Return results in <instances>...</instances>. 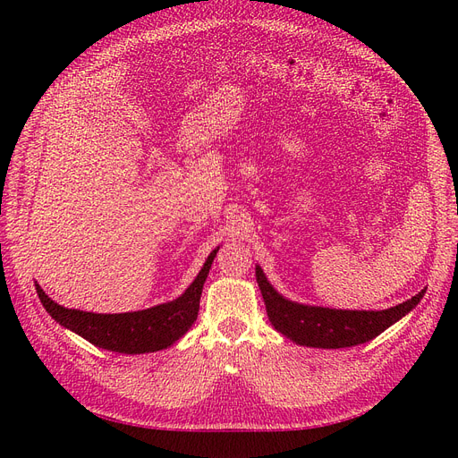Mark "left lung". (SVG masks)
I'll list each match as a JSON object with an SVG mask.
<instances>
[{
    "instance_id": "8db88e82",
    "label": "left lung",
    "mask_w": 458,
    "mask_h": 458,
    "mask_svg": "<svg viewBox=\"0 0 458 458\" xmlns=\"http://www.w3.org/2000/svg\"><path fill=\"white\" fill-rule=\"evenodd\" d=\"M256 281L275 330L300 345L325 350L352 348V345L377 338L380 332L397 323L401 317H405L417 306L426 293V290H420L417 296L390 310L353 311L303 306V303L290 301L269 284L259 266H256Z\"/></svg>"
}]
</instances>
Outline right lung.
<instances>
[{"instance_id":"1","label":"right lung","mask_w":458,"mask_h":458,"mask_svg":"<svg viewBox=\"0 0 458 458\" xmlns=\"http://www.w3.org/2000/svg\"><path fill=\"white\" fill-rule=\"evenodd\" d=\"M219 250L208 256L197 279L191 283L185 293L174 301L160 303V306L148 308L143 311L131 313H89L80 310H68L53 301L39 284L36 293L44 303L46 311L63 325L64 328L76 332L78 336L86 338L97 348L118 353H148L170 348L182 338L191 325L197 321L200 294L208 273H210L212 261Z\"/></svg>"}]
</instances>
